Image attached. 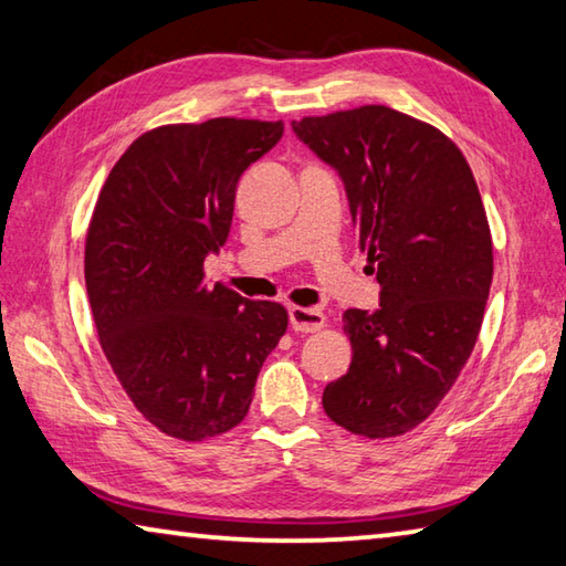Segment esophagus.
<instances>
[{"mask_svg": "<svg viewBox=\"0 0 566 566\" xmlns=\"http://www.w3.org/2000/svg\"><path fill=\"white\" fill-rule=\"evenodd\" d=\"M290 324L294 332L314 334V332H318V328L326 326V316L318 310H312V306H292Z\"/></svg>", "mask_w": 566, "mask_h": 566, "instance_id": "obj_1", "label": "esophagus"}]
</instances>
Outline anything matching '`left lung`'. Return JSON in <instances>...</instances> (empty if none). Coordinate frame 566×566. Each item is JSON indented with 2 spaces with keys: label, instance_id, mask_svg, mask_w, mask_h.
Masks as SVG:
<instances>
[{
  "label": "left lung",
  "instance_id": "obj_1",
  "mask_svg": "<svg viewBox=\"0 0 566 566\" xmlns=\"http://www.w3.org/2000/svg\"><path fill=\"white\" fill-rule=\"evenodd\" d=\"M344 180L358 248L381 284L376 312L346 310L352 366L324 388L348 433L396 438L433 413L475 348L492 284V238L465 156L388 106L294 120Z\"/></svg>",
  "mask_w": 566,
  "mask_h": 566
}]
</instances>
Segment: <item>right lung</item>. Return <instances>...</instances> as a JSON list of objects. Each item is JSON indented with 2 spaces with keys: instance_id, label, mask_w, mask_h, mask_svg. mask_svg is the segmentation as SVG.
<instances>
[{
  "instance_id": "right-lung-1",
  "label": "right lung",
  "mask_w": 566,
  "mask_h": 566,
  "mask_svg": "<svg viewBox=\"0 0 566 566\" xmlns=\"http://www.w3.org/2000/svg\"><path fill=\"white\" fill-rule=\"evenodd\" d=\"M282 120L210 118L143 133L101 188L86 232V292L101 348L160 433L198 443L240 426L286 310L205 282L230 234L242 172Z\"/></svg>"
}]
</instances>
